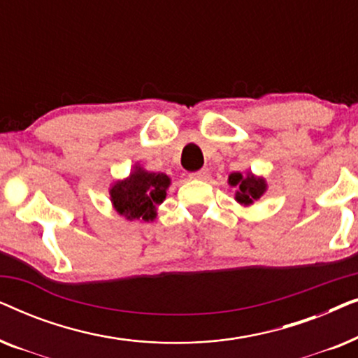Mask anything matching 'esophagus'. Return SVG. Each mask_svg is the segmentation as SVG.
<instances>
[{
    "instance_id": "obj_1",
    "label": "esophagus",
    "mask_w": 358,
    "mask_h": 358,
    "mask_svg": "<svg viewBox=\"0 0 358 358\" xmlns=\"http://www.w3.org/2000/svg\"><path fill=\"white\" fill-rule=\"evenodd\" d=\"M190 178H192V179H199V180H207V179L210 178V171H208V169L195 171V173L190 174Z\"/></svg>"
}]
</instances>
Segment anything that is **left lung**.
<instances>
[{
  "instance_id": "obj_1",
  "label": "left lung",
  "mask_w": 358,
  "mask_h": 358,
  "mask_svg": "<svg viewBox=\"0 0 358 358\" xmlns=\"http://www.w3.org/2000/svg\"><path fill=\"white\" fill-rule=\"evenodd\" d=\"M228 182L233 185V187H238L236 192V200L239 203L249 205L252 203L254 200H257L266 190V182L264 179H256L254 176L249 174L248 178H243L239 173L229 174Z\"/></svg>"
}]
</instances>
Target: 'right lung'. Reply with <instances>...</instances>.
<instances>
[{"label": "right lung", "instance_id": "right-lung-1", "mask_svg": "<svg viewBox=\"0 0 358 358\" xmlns=\"http://www.w3.org/2000/svg\"><path fill=\"white\" fill-rule=\"evenodd\" d=\"M169 182V178L163 173H146L136 168L129 179L110 189L112 202L117 212L129 220L143 218L148 222L156 217V205L166 199Z\"/></svg>", "mask_w": 358, "mask_h": 358}]
</instances>
